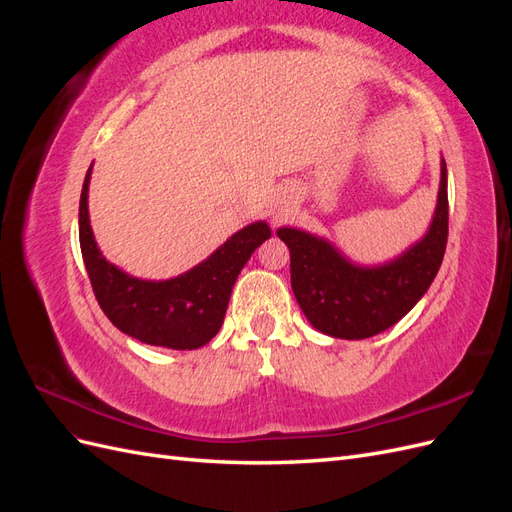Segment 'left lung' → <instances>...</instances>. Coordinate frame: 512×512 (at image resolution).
Returning a JSON list of instances; mask_svg holds the SVG:
<instances>
[{
    "label": "left lung",
    "instance_id": "1",
    "mask_svg": "<svg viewBox=\"0 0 512 512\" xmlns=\"http://www.w3.org/2000/svg\"><path fill=\"white\" fill-rule=\"evenodd\" d=\"M290 250V282L303 314L322 333L365 339L393 327L423 297L438 275L448 239L446 164L436 218L421 243L378 269H361L307 232L280 228Z\"/></svg>",
    "mask_w": 512,
    "mask_h": 512
}]
</instances>
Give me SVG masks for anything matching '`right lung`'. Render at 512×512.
<instances>
[{"mask_svg": "<svg viewBox=\"0 0 512 512\" xmlns=\"http://www.w3.org/2000/svg\"><path fill=\"white\" fill-rule=\"evenodd\" d=\"M85 175L79 205V239L85 269L98 305L119 331L138 342L173 350L205 346L220 331L232 286L247 258L271 237L265 222H256L232 235L205 262L175 280L143 282L106 262L94 241L87 213Z\"/></svg>", "mask_w": 512, "mask_h": 512, "instance_id": "add662e5", "label": "right lung"}]
</instances>
